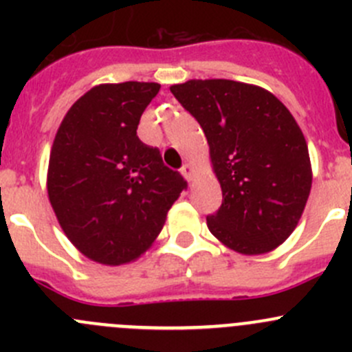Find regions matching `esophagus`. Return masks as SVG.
Returning <instances> with one entry per match:
<instances>
[{
    "label": "esophagus",
    "instance_id": "34e87169",
    "mask_svg": "<svg viewBox=\"0 0 352 352\" xmlns=\"http://www.w3.org/2000/svg\"><path fill=\"white\" fill-rule=\"evenodd\" d=\"M180 172H182V175L186 177L187 180H192L194 179V173H196V170H194V166L190 165V163H186V165L182 166V170H180Z\"/></svg>",
    "mask_w": 352,
    "mask_h": 352
}]
</instances>
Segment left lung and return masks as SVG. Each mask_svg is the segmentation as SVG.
Wrapping results in <instances>:
<instances>
[{
	"label": "left lung",
	"instance_id": "1",
	"mask_svg": "<svg viewBox=\"0 0 352 352\" xmlns=\"http://www.w3.org/2000/svg\"><path fill=\"white\" fill-rule=\"evenodd\" d=\"M170 91L201 124L221 186L209 232L243 255L285 243L311 189L307 140L286 105L265 88L233 80H189Z\"/></svg>",
	"mask_w": 352,
	"mask_h": 352
}]
</instances>
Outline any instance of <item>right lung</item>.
Instances as JSON below:
<instances>
[{"label": "right lung", "instance_id": "obj_1", "mask_svg": "<svg viewBox=\"0 0 352 352\" xmlns=\"http://www.w3.org/2000/svg\"><path fill=\"white\" fill-rule=\"evenodd\" d=\"M158 83H104L67 110L51 148L47 194L69 242L90 261L122 265L153 245L187 182L136 129Z\"/></svg>", "mask_w": 352, "mask_h": 352}]
</instances>
